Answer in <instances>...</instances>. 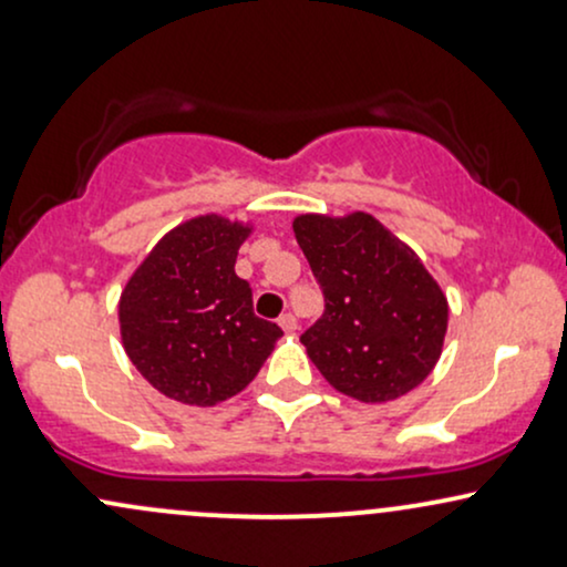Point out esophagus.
<instances>
[{"label": "esophagus", "instance_id": "obj_1", "mask_svg": "<svg viewBox=\"0 0 567 567\" xmlns=\"http://www.w3.org/2000/svg\"><path fill=\"white\" fill-rule=\"evenodd\" d=\"M279 328L285 330V333H292V330H298V320H296V315H282L279 317Z\"/></svg>", "mask_w": 567, "mask_h": 567}]
</instances>
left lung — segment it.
<instances>
[{
	"label": "left lung",
	"instance_id": "left-lung-1",
	"mask_svg": "<svg viewBox=\"0 0 567 567\" xmlns=\"http://www.w3.org/2000/svg\"><path fill=\"white\" fill-rule=\"evenodd\" d=\"M324 296L301 336L330 386L360 402L408 394L437 365L447 298L421 258L368 213L292 220Z\"/></svg>",
	"mask_w": 567,
	"mask_h": 567
}]
</instances>
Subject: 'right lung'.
Wrapping results in <instances>:
<instances>
[{"mask_svg": "<svg viewBox=\"0 0 567 567\" xmlns=\"http://www.w3.org/2000/svg\"><path fill=\"white\" fill-rule=\"evenodd\" d=\"M250 226L199 216L159 239L120 298L122 343L157 392L184 405H216L256 379L282 336L252 311L234 275Z\"/></svg>", "mask_w": 567, "mask_h": 567, "instance_id": "1", "label": "right lung"}]
</instances>
